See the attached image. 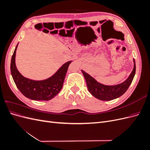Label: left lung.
I'll return each instance as SVG.
<instances>
[{"instance_id": "left-lung-1", "label": "left lung", "mask_w": 150, "mask_h": 150, "mask_svg": "<svg viewBox=\"0 0 150 150\" xmlns=\"http://www.w3.org/2000/svg\"><path fill=\"white\" fill-rule=\"evenodd\" d=\"M83 74L87 84L88 89L93 96L101 101H111L120 97L129 87L136 72V64L134 59V68L131 74L123 83L115 86H106L99 83L93 77L83 70Z\"/></svg>"}]
</instances>
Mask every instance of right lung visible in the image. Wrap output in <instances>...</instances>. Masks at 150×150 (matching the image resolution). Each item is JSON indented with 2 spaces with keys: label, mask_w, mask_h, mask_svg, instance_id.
I'll use <instances>...</instances> for the list:
<instances>
[{
  "label": "right lung",
  "mask_w": 150,
  "mask_h": 150,
  "mask_svg": "<svg viewBox=\"0 0 150 150\" xmlns=\"http://www.w3.org/2000/svg\"><path fill=\"white\" fill-rule=\"evenodd\" d=\"M12 56L11 63V74L14 83L26 98L35 101H49L60 92L67 71L72 61L67 62L51 78L43 81H34L25 78L18 71L15 62L16 49Z\"/></svg>",
  "instance_id": "add662e5"
}]
</instances>
